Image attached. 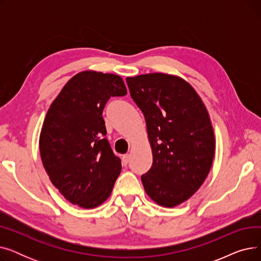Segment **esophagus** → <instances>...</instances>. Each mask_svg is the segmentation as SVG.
<instances>
[{"label":"esophagus","instance_id":"1","mask_svg":"<svg viewBox=\"0 0 261 261\" xmlns=\"http://www.w3.org/2000/svg\"><path fill=\"white\" fill-rule=\"evenodd\" d=\"M121 162H122V165H123V166H127L128 164H129V162H130V155H129V154L122 155V158H121Z\"/></svg>","mask_w":261,"mask_h":261}]
</instances>
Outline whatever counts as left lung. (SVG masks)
<instances>
[{
	"mask_svg": "<svg viewBox=\"0 0 261 261\" xmlns=\"http://www.w3.org/2000/svg\"><path fill=\"white\" fill-rule=\"evenodd\" d=\"M145 116L153 163L142 175L147 195L164 207L193 196L211 170L215 135L200 96L184 79L152 73L127 77Z\"/></svg>",
	"mask_w": 261,
	"mask_h": 261,
	"instance_id": "left-lung-1",
	"label": "left lung"
}]
</instances>
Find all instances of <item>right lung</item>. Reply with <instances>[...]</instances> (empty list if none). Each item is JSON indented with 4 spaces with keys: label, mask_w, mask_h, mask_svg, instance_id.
I'll return each instance as SVG.
<instances>
[{
    "label": "right lung",
    "mask_w": 261,
    "mask_h": 261,
    "mask_svg": "<svg viewBox=\"0 0 261 261\" xmlns=\"http://www.w3.org/2000/svg\"><path fill=\"white\" fill-rule=\"evenodd\" d=\"M126 94L121 77L85 71L67 81L46 113L41 160L54 186L80 207L105 202L120 173V159L106 139L102 111L112 96Z\"/></svg>",
    "instance_id": "add662e5"
}]
</instances>
